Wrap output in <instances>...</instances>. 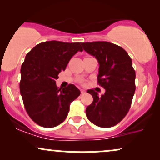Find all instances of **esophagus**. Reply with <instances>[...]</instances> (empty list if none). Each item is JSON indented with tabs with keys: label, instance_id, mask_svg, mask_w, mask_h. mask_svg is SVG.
Segmentation results:
<instances>
[{
	"label": "esophagus",
	"instance_id": "34e87169",
	"mask_svg": "<svg viewBox=\"0 0 160 160\" xmlns=\"http://www.w3.org/2000/svg\"><path fill=\"white\" fill-rule=\"evenodd\" d=\"M80 92H81L82 94H83V93H85V90H84V89H80Z\"/></svg>",
	"mask_w": 160,
	"mask_h": 160
}]
</instances>
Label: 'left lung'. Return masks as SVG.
Here are the masks:
<instances>
[{
    "label": "left lung",
    "instance_id": "left-lung-1",
    "mask_svg": "<svg viewBox=\"0 0 160 160\" xmlns=\"http://www.w3.org/2000/svg\"><path fill=\"white\" fill-rule=\"evenodd\" d=\"M86 52L99 64L98 83L104 95L89 89L93 102L86 109L87 118L99 127H112L126 117L135 91V71L128 53L119 46L106 41L81 43Z\"/></svg>",
    "mask_w": 160,
    "mask_h": 160
}]
</instances>
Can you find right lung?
Returning a JSON list of instances; mask_svg holds the SVG:
<instances>
[{"instance_id":"add662e5","label":"right lung","mask_w":160,"mask_h":160,"mask_svg":"<svg viewBox=\"0 0 160 160\" xmlns=\"http://www.w3.org/2000/svg\"><path fill=\"white\" fill-rule=\"evenodd\" d=\"M78 51H82L80 43L51 40L35 46L25 56L20 93L28 114L39 126L52 128L61 124L70 104L80 95L73 84L58 89L55 81Z\"/></svg>"}]
</instances>
